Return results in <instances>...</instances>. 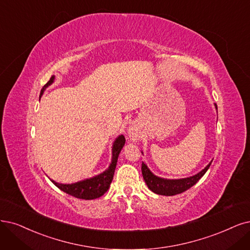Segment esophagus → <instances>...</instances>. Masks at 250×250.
Wrapping results in <instances>:
<instances>
[{
  "label": "esophagus",
  "mask_w": 250,
  "mask_h": 250,
  "mask_svg": "<svg viewBox=\"0 0 250 250\" xmlns=\"http://www.w3.org/2000/svg\"><path fill=\"white\" fill-rule=\"evenodd\" d=\"M128 136H130V139L132 141H137L139 139V133L135 126H132L130 130H128Z\"/></svg>",
  "instance_id": "34e87169"
}]
</instances>
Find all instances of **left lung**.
Wrapping results in <instances>:
<instances>
[{"instance_id":"obj_1","label":"left lung","mask_w":250,"mask_h":250,"mask_svg":"<svg viewBox=\"0 0 250 250\" xmlns=\"http://www.w3.org/2000/svg\"><path fill=\"white\" fill-rule=\"evenodd\" d=\"M215 107L217 108L216 105H215ZM211 163L207 166L205 169H203L200 173L195 175V176H191L188 178H183V179H175V180L164 179V178H160L158 176H155V175H153L149 171V169L147 168V166L144 163H142L141 170H142L144 181L150 190H152L155 193H158V195H162V196H175V195H178V193H181L183 191L188 190L192 186H195V184L203 176H204V174L209 169Z\"/></svg>"}]
</instances>
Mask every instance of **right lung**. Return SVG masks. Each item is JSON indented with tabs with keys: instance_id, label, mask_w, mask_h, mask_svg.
<instances>
[{
	"instance_id": "obj_1",
	"label": "right lung",
	"mask_w": 250,
	"mask_h": 250,
	"mask_svg": "<svg viewBox=\"0 0 250 250\" xmlns=\"http://www.w3.org/2000/svg\"><path fill=\"white\" fill-rule=\"evenodd\" d=\"M54 80V76H51L49 81L46 83V84L42 87L41 92H40V98L43 95L44 89L50 85L51 83ZM125 143V139L123 135H120L117 139L115 140L113 144V148H112V163L110 164L109 168L101 173L98 176H95L89 179L82 180L76 183H72V184H62L53 182L55 187H58L61 190L64 191L70 196H73L78 199H83V200H94L97 198H100L101 196H103L104 193L108 190L111 182H112L113 176H114V172L116 168V163L118 159V154L122 150Z\"/></svg>"
}]
</instances>
